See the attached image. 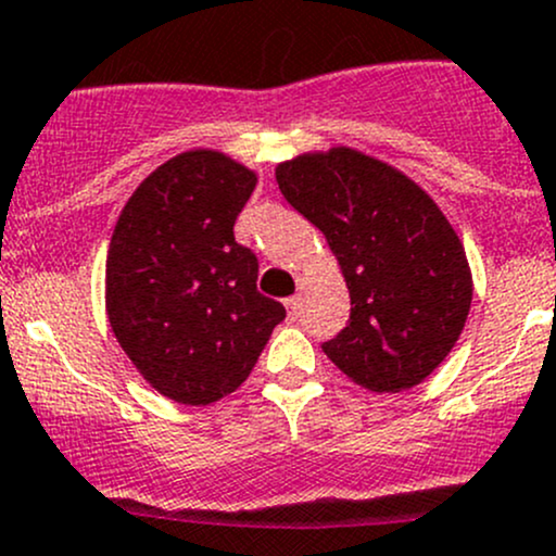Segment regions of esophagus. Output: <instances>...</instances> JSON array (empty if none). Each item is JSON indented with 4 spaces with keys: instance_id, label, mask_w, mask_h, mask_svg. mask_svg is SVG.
<instances>
[{
    "instance_id": "esophagus-1",
    "label": "esophagus",
    "mask_w": 556,
    "mask_h": 556,
    "mask_svg": "<svg viewBox=\"0 0 556 556\" xmlns=\"http://www.w3.org/2000/svg\"><path fill=\"white\" fill-rule=\"evenodd\" d=\"M285 306H288V312L295 317V314L301 312V299L299 295H293V299H285Z\"/></svg>"
}]
</instances>
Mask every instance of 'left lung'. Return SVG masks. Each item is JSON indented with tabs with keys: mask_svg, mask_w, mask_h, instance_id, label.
<instances>
[{
	"mask_svg": "<svg viewBox=\"0 0 556 556\" xmlns=\"http://www.w3.org/2000/svg\"><path fill=\"white\" fill-rule=\"evenodd\" d=\"M293 210L319 228L350 290V325L323 352L371 392H401L444 363L473 301L465 247L395 166L339 144L277 164Z\"/></svg>",
	"mask_w": 556,
	"mask_h": 556,
	"instance_id": "8db88e82",
	"label": "left lung"
}]
</instances>
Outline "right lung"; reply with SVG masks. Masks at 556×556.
<instances>
[{"instance_id":"1","label":"right lung","mask_w":556,"mask_h":556,"mask_svg":"<svg viewBox=\"0 0 556 556\" xmlns=\"http://www.w3.org/2000/svg\"><path fill=\"white\" fill-rule=\"evenodd\" d=\"M255 182L220 150H188L139 182L112 231V333L144 382L185 406L242 387L285 319L257 293V257L233 239Z\"/></svg>"}]
</instances>
